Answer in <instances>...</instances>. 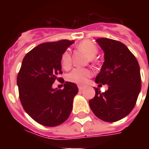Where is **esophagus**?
<instances>
[{
	"mask_svg": "<svg viewBox=\"0 0 149 149\" xmlns=\"http://www.w3.org/2000/svg\"><path fill=\"white\" fill-rule=\"evenodd\" d=\"M78 88H79V91H82L84 89V86H78Z\"/></svg>",
	"mask_w": 149,
	"mask_h": 149,
	"instance_id": "obj_1",
	"label": "esophagus"
}]
</instances>
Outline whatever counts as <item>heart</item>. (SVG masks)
I'll use <instances>...</instances> for the list:
<instances>
[{"label": "heart", "mask_w": 149, "mask_h": 149, "mask_svg": "<svg viewBox=\"0 0 149 149\" xmlns=\"http://www.w3.org/2000/svg\"><path fill=\"white\" fill-rule=\"evenodd\" d=\"M77 49L84 51L89 56L90 61H93L94 57L98 52L97 47L95 44L90 40H84L77 45ZM72 58L71 54L69 51H65L61 56V65L63 69L68 70L71 66ZM93 72L89 69L76 68L72 70L67 75V79L70 82L77 84L78 85H85L88 81V79L91 77Z\"/></svg>", "instance_id": "heart-1"}]
</instances>
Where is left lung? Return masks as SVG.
I'll use <instances>...</instances> for the list:
<instances>
[{"instance_id": "8db88e82", "label": "left lung", "mask_w": 149, "mask_h": 149, "mask_svg": "<svg viewBox=\"0 0 149 149\" xmlns=\"http://www.w3.org/2000/svg\"><path fill=\"white\" fill-rule=\"evenodd\" d=\"M104 53V62L95 78L98 86L107 84L108 90L100 93L95 88V97L89 101L90 107L100 120L115 122L133 110L141 91L140 67L128 48L118 41L97 38Z\"/></svg>"}]
</instances>
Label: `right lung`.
I'll return each instance as SVG.
<instances>
[{"instance_id": "obj_1", "label": "right lung", "mask_w": 149, "mask_h": 149, "mask_svg": "<svg viewBox=\"0 0 149 149\" xmlns=\"http://www.w3.org/2000/svg\"><path fill=\"white\" fill-rule=\"evenodd\" d=\"M74 41L42 43L28 52L17 78L19 98L23 108L36 122L55 127L67 120L78 87L65 82L63 90L52 88L62 73L61 56Z\"/></svg>"}]
</instances>
